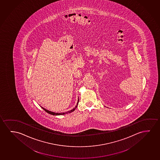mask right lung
<instances>
[{"instance_id": "add662e5", "label": "right lung", "mask_w": 160, "mask_h": 160, "mask_svg": "<svg viewBox=\"0 0 160 160\" xmlns=\"http://www.w3.org/2000/svg\"><path fill=\"white\" fill-rule=\"evenodd\" d=\"M78 102H79V99H78V102H77V104L76 106H75V108H73V109H72L71 110L68 111V112H63V113H56V112H52V111H50L48 110H47V109H45V108H43V107H42V108H43V110H44L45 111H46L48 113H49V114H50V115H65V114H67V113H71L72 112H73V111H74V110H75V109L77 108V106H78Z\"/></svg>"}]
</instances>
